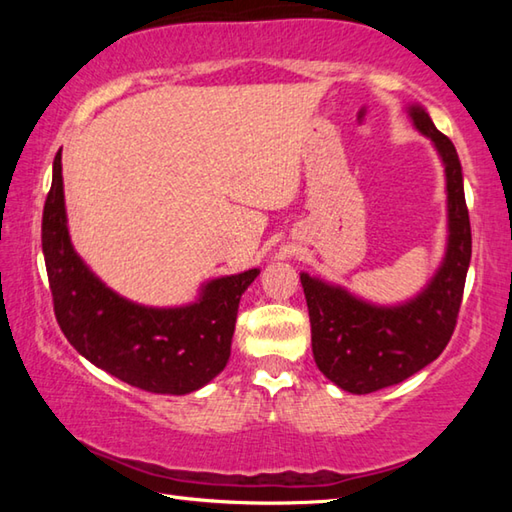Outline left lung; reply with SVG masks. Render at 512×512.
<instances>
[{"label": "left lung", "instance_id": "obj_1", "mask_svg": "<svg viewBox=\"0 0 512 512\" xmlns=\"http://www.w3.org/2000/svg\"><path fill=\"white\" fill-rule=\"evenodd\" d=\"M409 112L415 128L431 137L445 162L449 244L440 271L418 298L402 307L368 305L341 287L307 273L300 275L316 366L329 381L354 395L400 384L440 357L454 334L472 257L470 214L458 153L424 108L411 106Z\"/></svg>", "mask_w": 512, "mask_h": 512}]
</instances>
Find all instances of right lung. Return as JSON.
Listing matches in <instances>:
<instances>
[{
  "mask_svg": "<svg viewBox=\"0 0 512 512\" xmlns=\"http://www.w3.org/2000/svg\"><path fill=\"white\" fill-rule=\"evenodd\" d=\"M60 151L42 212V253L54 314L67 341L94 366L149 393L198 391L225 368L239 300L257 268L205 284L201 300L149 309L112 293L69 241Z\"/></svg>",
  "mask_w": 512,
  "mask_h": 512,
  "instance_id": "obj_1",
  "label": "right lung"
}]
</instances>
